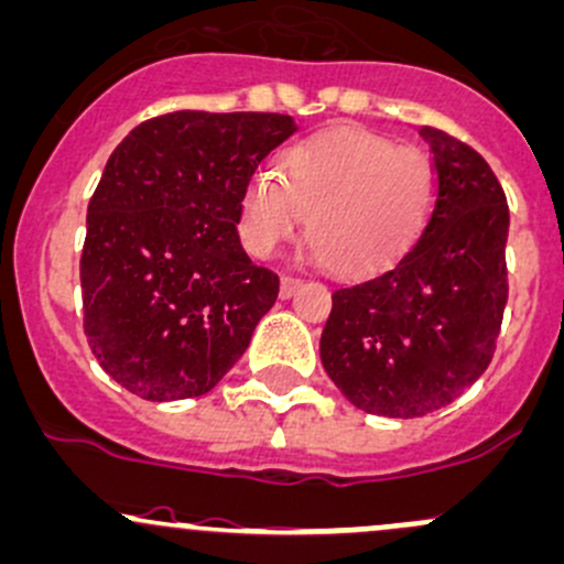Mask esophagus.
Returning <instances> with one entry per match:
<instances>
[{
	"label": "esophagus",
	"mask_w": 564,
	"mask_h": 564,
	"mask_svg": "<svg viewBox=\"0 0 564 564\" xmlns=\"http://www.w3.org/2000/svg\"><path fill=\"white\" fill-rule=\"evenodd\" d=\"M300 278H294V275H281V297L286 300V297H292L294 292H297L300 289Z\"/></svg>",
	"instance_id": "esophagus-1"
}]
</instances>
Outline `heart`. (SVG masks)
<instances>
[{
  "label": "heart",
  "instance_id": "b5f03b06",
  "mask_svg": "<svg viewBox=\"0 0 564 564\" xmlns=\"http://www.w3.org/2000/svg\"><path fill=\"white\" fill-rule=\"evenodd\" d=\"M435 199V164L424 151L335 127L289 148L281 173L264 167L248 181L240 237L267 259L307 216V240L332 272L372 275L419 240Z\"/></svg>",
  "mask_w": 564,
  "mask_h": 564
}]
</instances>
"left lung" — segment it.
<instances>
[{
  "label": "left lung",
  "instance_id": "1",
  "mask_svg": "<svg viewBox=\"0 0 564 564\" xmlns=\"http://www.w3.org/2000/svg\"><path fill=\"white\" fill-rule=\"evenodd\" d=\"M437 199L419 240L378 275L340 286L322 365L348 402L389 419L448 405L489 367L508 302V205L478 151L435 127Z\"/></svg>",
  "mask_w": 564,
  "mask_h": 564
}]
</instances>
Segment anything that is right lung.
I'll return each mask as SVG.
<instances>
[{
  "label": "right lung",
  "instance_id": "obj_1",
  "mask_svg": "<svg viewBox=\"0 0 564 564\" xmlns=\"http://www.w3.org/2000/svg\"><path fill=\"white\" fill-rule=\"evenodd\" d=\"M294 132L281 112L177 110L110 153L86 216L83 329L127 391L199 397L246 354L278 275L242 251V194Z\"/></svg>",
  "mask_w": 564,
  "mask_h": 564
}]
</instances>
